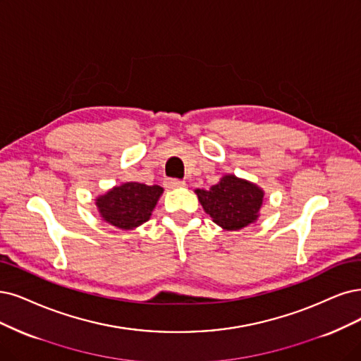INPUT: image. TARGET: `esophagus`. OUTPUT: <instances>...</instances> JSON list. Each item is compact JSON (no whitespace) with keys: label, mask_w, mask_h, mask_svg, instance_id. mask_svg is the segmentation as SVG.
I'll return each mask as SVG.
<instances>
[{"label":"esophagus","mask_w":361,"mask_h":361,"mask_svg":"<svg viewBox=\"0 0 361 361\" xmlns=\"http://www.w3.org/2000/svg\"><path fill=\"white\" fill-rule=\"evenodd\" d=\"M166 188H168V189H180V188H185V181H183V180H176V178H171V180H166Z\"/></svg>","instance_id":"esophagus-1"}]
</instances>
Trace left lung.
<instances>
[{
	"mask_svg": "<svg viewBox=\"0 0 361 361\" xmlns=\"http://www.w3.org/2000/svg\"><path fill=\"white\" fill-rule=\"evenodd\" d=\"M204 211L224 231H239L260 217L264 192L256 183L226 173L208 190L196 189Z\"/></svg>",
	"mask_w": 361,
	"mask_h": 361,
	"instance_id": "1",
	"label": "left lung"
}]
</instances>
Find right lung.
<instances>
[{
  "label": "right lung",
  "mask_w": 361,
  "mask_h": 361,
  "mask_svg": "<svg viewBox=\"0 0 361 361\" xmlns=\"http://www.w3.org/2000/svg\"><path fill=\"white\" fill-rule=\"evenodd\" d=\"M162 193L164 189L157 184L128 181L97 196L95 205L104 223L122 231H133L150 220Z\"/></svg>",
  "instance_id": "right-lung-1"
}]
</instances>
